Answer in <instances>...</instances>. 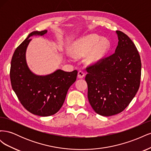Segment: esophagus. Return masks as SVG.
I'll list each match as a JSON object with an SVG mask.
<instances>
[{"instance_id": "34e87169", "label": "esophagus", "mask_w": 151, "mask_h": 151, "mask_svg": "<svg viewBox=\"0 0 151 151\" xmlns=\"http://www.w3.org/2000/svg\"><path fill=\"white\" fill-rule=\"evenodd\" d=\"M84 76H85V74L84 73V72L81 70L78 72V75H77V77H78L79 79H83Z\"/></svg>"}]
</instances>
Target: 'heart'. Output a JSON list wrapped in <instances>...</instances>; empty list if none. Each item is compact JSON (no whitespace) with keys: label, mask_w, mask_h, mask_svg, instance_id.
Segmentation results:
<instances>
[{"label":"heart","mask_w":151,"mask_h":151,"mask_svg":"<svg viewBox=\"0 0 151 151\" xmlns=\"http://www.w3.org/2000/svg\"><path fill=\"white\" fill-rule=\"evenodd\" d=\"M96 35H89L76 40L70 48V53L76 58L85 57V63L95 65L101 62L109 48V41Z\"/></svg>","instance_id":"obj_1"}]
</instances>
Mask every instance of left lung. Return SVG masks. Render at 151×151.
I'll return each mask as SVG.
<instances>
[{
	"label": "left lung",
	"mask_w": 151,
	"mask_h": 151,
	"mask_svg": "<svg viewBox=\"0 0 151 151\" xmlns=\"http://www.w3.org/2000/svg\"><path fill=\"white\" fill-rule=\"evenodd\" d=\"M115 53L99 64L87 68L88 98L94 111L109 116L122 112L137 92L141 76V61L135 45L120 31Z\"/></svg>",
	"instance_id": "8db88e82"
}]
</instances>
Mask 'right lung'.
Listing matches in <instances>:
<instances>
[{"mask_svg":"<svg viewBox=\"0 0 151 151\" xmlns=\"http://www.w3.org/2000/svg\"><path fill=\"white\" fill-rule=\"evenodd\" d=\"M47 33V30L33 31L28 36L14 53L10 70L12 88L21 103L28 111L40 116L53 115L59 111L77 75L76 70L68 72L57 69L44 76L30 70L26 58L29 38Z\"/></svg>","mask_w":151,"mask_h":151,"instance_id":"obj_1","label":"right lung"}]
</instances>
